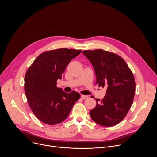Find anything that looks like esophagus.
<instances>
[{"instance_id":"1","label":"esophagus","mask_w":157,"mask_h":157,"mask_svg":"<svg viewBox=\"0 0 157 157\" xmlns=\"http://www.w3.org/2000/svg\"><path fill=\"white\" fill-rule=\"evenodd\" d=\"M81 98L82 99H86L88 98V96H86V95H81Z\"/></svg>"}]
</instances>
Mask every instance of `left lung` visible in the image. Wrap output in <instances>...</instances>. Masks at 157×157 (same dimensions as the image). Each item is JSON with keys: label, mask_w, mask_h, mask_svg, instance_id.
Segmentation results:
<instances>
[{"label": "left lung", "mask_w": 157, "mask_h": 157, "mask_svg": "<svg viewBox=\"0 0 157 157\" xmlns=\"http://www.w3.org/2000/svg\"><path fill=\"white\" fill-rule=\"evenodd\" d=\"M82 53L93 64L99 87L107 88L102 100L96 99V107L89 114L97 124L112 127L126 116L136 91L133 75L122 58L101 49L84 50Z\"/></svg>", "instance_id": "1"}]
</instances>
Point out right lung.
<instances>
[{
    "instance_id": "right-lung-1",
    "label": "right lung",
    "mask_w": 157,
    "mask_h": 157,
    "mask_svg": "<svg viewBox=\"0 0 157 157\" xmlns=\"http://www.w3.org/2000/svg\"><path fill=\"white\" fill-rule=\"evenodd\" d=\"M81 50L60 48L41 53L25 76L24 90L34 115L42 122L56 125L69 116L74 104L80 98L76 91L64 92L56 81L70 62Z\"/></svg>"
}]
</instances>
